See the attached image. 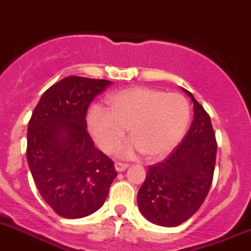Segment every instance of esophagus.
Wrapping results in <instances>:
<instances>
[{
  "label": "esophagus",
  "instance_id": "esophagus-1",
  "mask_svg": "<svg viewBox=\"0 0 251 251\" xmlns=\"http://www.w3.org/2000/svg\"><path fill=\"white\" fill-rule=\"evenodd\" d=\"M128 163H122V162H116L115 163V168L117 172H123V170H126V168H128Z\"/></svg>",
  "mask_w": 251,
  "mask_h": 251
}]
</instances>
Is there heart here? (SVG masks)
Here are the masks:
<instances>
[{
    "instance_id": "1",
    "label": "heart",
    "mask_w": 251,
    "mask_h": 251,
    "mask_svg": "<svg viewBox=\"0 0 251 251\" xmlns=\"http://www.w3.org/2000/svg\"><path fill=\"white\" fill-rule=\"evenodd\" d=\"M107 110L94 105L87 115L88 130L105 153H113L125 140L122 153L140 152L147 159L167 156L182 138L190 121V107L182 95L165 94L147 87H134L111 94Z\"/></svg>"
}]
</instances>
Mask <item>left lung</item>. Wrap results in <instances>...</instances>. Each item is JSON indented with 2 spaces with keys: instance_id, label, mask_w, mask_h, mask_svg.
I'll return each instance as SVG.
<instances>
[{
  "instance_id": "left-lung-1",
  "label": "left lung",
  "mask_w": 251,
  "mask_h": 251,
  "mask_svg": "<svg viewBox=\"0 0 251 251\" xmlns=\"http://www.w3.org/2000/svg\"><path fill=\"white\" fill-rule=\"evenodd\" d=\"M195 118L181 144L167 158L149 165L138 192V205L149 221L174 227L188 220L208 196L218 143L208 112L188 90Z\"/></svg>"
}]
</instances>
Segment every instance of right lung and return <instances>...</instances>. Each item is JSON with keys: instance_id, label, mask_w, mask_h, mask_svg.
Returning <instances> with one entry per match:
<instances>
[{"instance_id": "1", "label": "right lung", "mask_w": 251, "mask_h": 251, "mask_svg": "<svg viewBox=\"0 0 251 251\" xmlns=\"http://www.w3.org/2000/svg\"><path fill=\"white\" fill-rule=\"evenodd\" d=\"M112 83L69 76L49 87L27 126L26 158L33 181L58 215L79 219L102 206L117 172L87 131V110Z\"/></svg>"}]
</instances>
